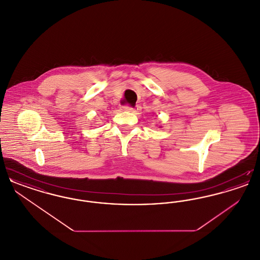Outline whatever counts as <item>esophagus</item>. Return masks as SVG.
<instances>
[{"label":"esophagus","instance_id":"esophagus-1","mask_svg":"<svg viewBox=\"0 0 260 260\" xmlns=\"http://www.w3.org/2000/svg\"><path fill=\"white\" fill-rule=\"evenodd\" d=\"M122 110L128 112L134 111V107L131 106V105H128V104H126V105H124V106L122 107Z\"/></svg>","mask_w":260,"mask_h":260}]
</instances>
